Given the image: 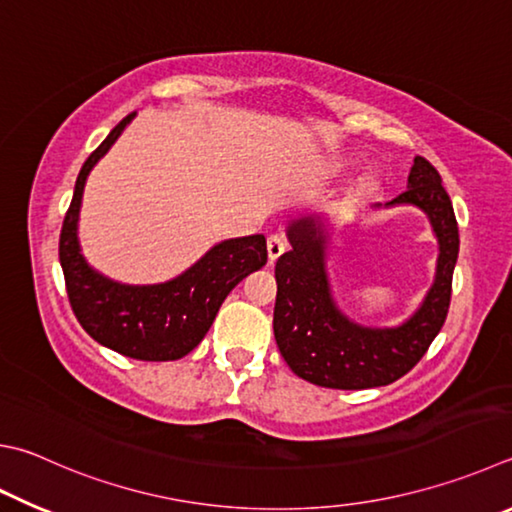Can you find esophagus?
I'll list each match as a JSON object with an SVG mask.
<instances>
[{"instance_id":"esophagus-1","label":"esophagus","mask_w":512,"mask_h":512,"mask_svg":"<svg viewBox=\"0 0 512 512\" xmlns=\"http://www.w3.org/2000/svg\"><path fill=\"white\" fill-rule=\"evenodd\" d=\"M266 248H268V257H271V262H275V259L286 250V239L280 235V232H273V235H268Z\"/></svg>"}]
</instances>
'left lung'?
Masks as SVG:
<instances>
[{"label":"left lung","mask_w":512,"mask_h":512,"mask_svg":"<svg viewBox=\"0 0 512 512\" xmlns=\"http://www.w3.org/2000/svg\"><path fill=\"white\" fill-rule=\"evenodd\" d=\"M389 206H416L430 219L439 241L434 284L421 306L398 327H362L338 309L327 275L329 235L318 217L288 224L291 250L275 264V342L286 365L313 385L367 389L405 376L425 356L450 309L452 273L459 255V228L441 174L416 156L407 190ZM380 208V206H376Z\"/></svg>","instance_id":"left-lung-1"}]
</instances>
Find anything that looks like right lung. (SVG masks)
<instances>
[{"label": "right lung", "mask_w": 512, "mask_h": 512, "mask_svg": "<svg viewBox=\"0 0 512 512\" xmlns=\"http://www.w3.org/2000/svg\"><path fill=\"white\" fill-rule=\"evenodd\" d=\"M134 116L136 111L120 120L82 165L60 232V264L73 313L102 347L136 360H179L206 336L232 288L266 264V237L221 241L188 271L163 284H120L94 271L78 241L82 192L89 172Z\"/></svg>", "instance_id": "add662e5"}]
</instances>
